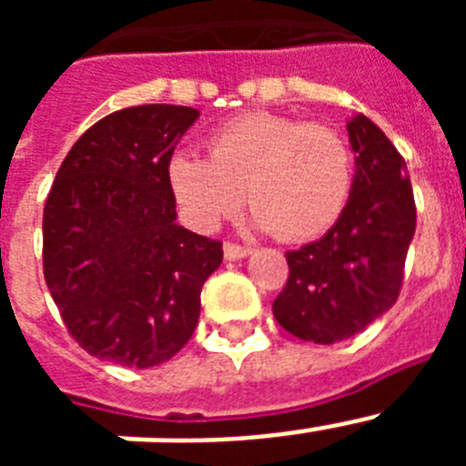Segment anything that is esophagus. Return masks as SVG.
<instances>
[{"label":"esophagus","instance_id":"obj_1","mask_svg":"<svg viewBox=\"0 0 466 466\" xmlns=\"http://www.w3.org/2000/svg\"><path fill=\"white\" fill-rule=\"evenodd\" d=\"M252 252L247 245H238V242H226L224 245V257L228 261H236V258H245L247 254Z\"/></svg>","mask_w":466,"mask_h":466}]
</instances>
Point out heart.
I'll list each match as a JSON object with an SVG mask.
<instances>
[{"label":"heart","mask_w":466,"mask_h":466,"mask_svg":"<svg viewBox=\"0 0 466 466\" xmlns=\"http://www.w3.org/2000/svg\"><path fill=\"white\" fill-rule=\"evenodd\" d=\"M208 154L179 151L167 163L172 196L200 228L236 214L247 193L261 228L282 242H306L340 219L355 187L348 139L287 114L230 118L209 135Z\"/></svg>","instance_id":"obj_1"}]
</instances>
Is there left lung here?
<instances>
[{"label":"left lung","mask_w":466,"mask_h":466,"mask_svg":"<svg viewBox=\"0 0 466 466\" xmlns=\"http://www.w3.org/2000/svg\"><path fill=\"white\" fill-rule=\"evenodd\" d=\"M348 133L357 154L348 208L327 236L284 254L289 278L273 300L279 327L308 343L352 339L397 303L415 233L403 156L364 114Z\"/></svg>","instance_id":"8db88e82"}]
</instances>
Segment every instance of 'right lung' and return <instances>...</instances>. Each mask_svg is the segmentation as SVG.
Wrapping results in <instances>:
<instances>
[{
	"mask_svg": "<svg viewBox=\"0 0 466 466\" xmlns=\"http://www.w3.org/2000/svg\"><path fill=\"white\" fill-rule=\"evenodd\" d=\"M198 109L139 105L90 126L44 208V278L65 327L93 357L158 366L188 343L219 240L177 224L167 163Z\"/></svg>",
	"mask_w": 466,
	"mask_h": 466,
	"instance_id": "add662e5",
	"label": "right lung"
}]
</instances>
